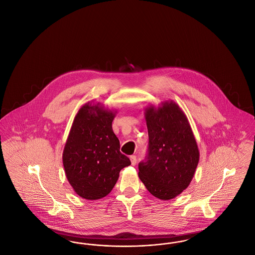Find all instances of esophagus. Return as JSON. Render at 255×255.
<instances>
[{"label": "esophagus", "mask_w": 255, "mask_h": 255, "mask_svg": "<svg viewBox=\"0 0 255 255\" xmlns=\"http://www.w3.org/2000/svg\"><path fill=\"white\" fill-rule=\"evenodd\" d=\"M130 160H131V164H132V166H134L135 163H136V156L135 155H131L130 156Z\"/></svg>", "instance_id": "34e87169"}]
</instances>
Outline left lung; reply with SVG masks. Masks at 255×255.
I'll return each instance as SVG.
<instances>
[{
    "instance_id": "left-lung-1",
    "label": "left lung",
    "mask_w": 255,
    "mask_h": 255,
    "mask_svg": "<svg viewBox=\"0 0 255 255\" xmlns=\"http://www.w3.org/2000/svg\"><path fill=\"white\" fill-rule=\"evenodd\" d=\"M149 134L146 160L138 176L146 189L161 200L179 195L191 183L199 161V150L189 121L173 101L145 108Z\"/></svg>"
}]
</instances>
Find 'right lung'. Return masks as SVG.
<instances>
[{
	"mask_svg": "<svg viewBox=\"0 0 255 255\" xmlns=\"http://www.w3.org/2000/svg\"><path fill=\"white\" fill-rule=\"evenodd\" d=\"M117 111L87 102L78 111L62 153L65 175L75 193L87 200L110 194L120 172L131 164L113 131Z\"/></svg>",
	"mask_w": 255,
	"mask_h": 255,
	"instance_id": "add662e5",
	"label": "right lung"
}]
</instances>
